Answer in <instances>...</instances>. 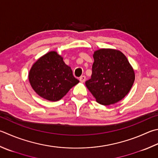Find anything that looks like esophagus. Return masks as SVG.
Returning a JSON list of instances; mask_svg holds the SVG:
<instances>
[{
	"label": "esophagus",
	"instance_id": "esophagus-1",
	"mask_svg": "<svg viewBox=\"0 0 158 158\" xmlns=\"http://www.w3.org/2000/svg\"><path fill=\"white\" fill-rule=\"evenodd\" d=\"M79 80H80V81L81 82H84L85 81V80H86V76H80Z\"/></svg>",
	"mask_w": 158,
	"mask_h": 158
}]
</instances>
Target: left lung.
<instances>
[{
	"label": "left lung",
	"mask_w": 158,
	"mask_h": 158,
	"mask_svg": "<svg viewBox=\"0 0 158 158\" xmlns=\"http://www.w3.org/2000/svg\"><path fill=\"white\" fill-rule=\"evenodd\" d=\"M91 79L85 82L96 101L113 105L125 97L131 89L135 73L125 56L115 49H101L94 52Z\"/></svg>",
	"instance_id": "left-lung-1"
}]
</instances>
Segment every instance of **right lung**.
Returning <instances> with one entry per match:
<instances>
[{
  "mask_svg": "<svg viewBox=\"0 0 158 158\" xmlns=\"http://www.w3.org/2000/svg\"><path fill=\"white\" fill-rule=\"evenodd\" d=\"M29 80L37 94L54 102L60 100L79 82L71 67L56 52L47 53L35 62L29 71Z\"/></svg>",
  "mask_w": 158,
  "mask_h": 158,
  "instance_id": "right-lung-1",
  "label": "right lung"
}]
</instances>
